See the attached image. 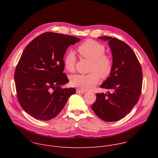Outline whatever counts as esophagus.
<instances>
[{"label": "esophagus", "mask_w": 158, "mask_h": 158, "mask_svg": "<svg viewBox=\"0 0 158 158\" xmlns=\"http://www.w3.org/2000/svg\"><path fill=\"white\" fill-rule=\"evenodd\" d=\"M85 91H82V90H81L80 89H76V93H85Z\"/></svg>", "instance_id": "1"}]
</instances>
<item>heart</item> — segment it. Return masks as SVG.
Masks as SVG:
<instances>
[{
	"label": "heart",
	"mask_w": 158,
	"mask_h": 158,
	"mask_svg": "<svg viewBox=\"0 0 158 158\" xmlns=\"http://www.w3.org/2000/svg\"><path fill=\"white\" fill-rule=\"evenodd\" d=\"M105 46L103 44L93 39H87L77 47L81 56L91 60L89 74H76L71 78V84L82 91L93 89L99 81L100 76L103 79L107 78L113 68L112 59L104 54ZM76 57L73 51L67 52L64 57V64L67 71L73 73L75 70Z\"/></svg>",
	"instance_id": "1"
}]
</instances>
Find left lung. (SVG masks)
I'll list each match as a JSON object with an SVG mask.
<instances>
[{
	"label": "left lung",
	"instance_id": "8db88e82",
	"mask_svg": "<svg viewBox=\"0 0 158 158\" xmlns=\"http://www.w3.org/2000/svg\"><path fill=\"white\" fill-rule=\"evenodd\" d=\"M98 39L108 41L113 68L110 76L100 86L110 92L97 93L91 108L101 119L117 121L129 114L139 101L143 84L141 66L126 43L109 36Z\"/></svg>",
	"mask_w": 158,
	"mask_h": 158
}]
</instances>
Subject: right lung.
<instances>
[{"label":"right lung","instance_id":"obj_1","mask_svg":"<svg viewBox=\"0 0 158 158\" xmlns=\"http://www.w3.org/2000/svg\"><path fill=\"white\" fill-rule=\"evenodd\" d=\"M80 40L76 37L49 32L37 36L26 46L17 65L14 79L18 101L28 114L42 121L52 119L76 94L73 87H61L69 82L63 73V58L68 47Z\"/></svg>","mask_w":158,"mask_h":158}]
</instances>
